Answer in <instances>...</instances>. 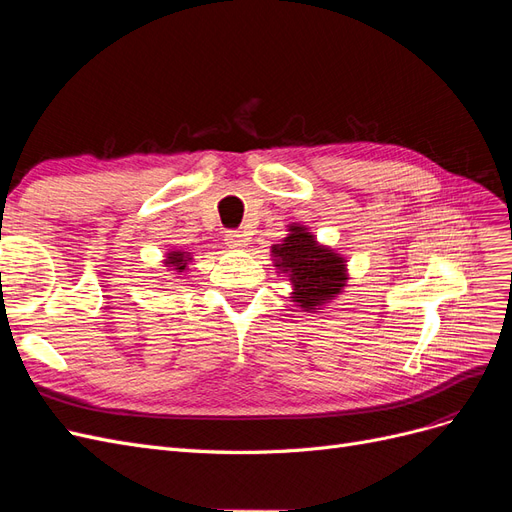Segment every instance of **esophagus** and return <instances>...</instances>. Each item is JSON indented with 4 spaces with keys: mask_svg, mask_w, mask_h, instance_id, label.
<instances>
[{
    "mask_svg": "<svg viewBox=\"0 0 512 512\" xmlns=\"http://www.w3.org/2000/svg\"><path fill=\"white\" fill-rule=\"evenodd\" d=\"M224 241H226V245L228 247H245V237L241 235V232H237V230H230V232H226V237H224Z\"/></svg>",
    "mask_w": 512,
    "mask_h": 512,
    "instance_id": "esophagus-1",
    "label": "esophagus"
}]
</instances>
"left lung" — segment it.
Returning a JSON list of instances; mask_svg holds the SVG:
<instances>
[{
	"mask_svg": "<svg viewBox=\"0 0 512 512\" xmlns=\"http://www.w3.org/2000/svg\"><path fill=\"white\" fill-rule=\"evenodd\" d=\"M275 267L288 273L292 301L318 309L346 286V260L324 245H318L312 232L303 226H290V235L271 247Z\"/></svg>",
	"mask_w": 512,
	"mask_h": 512,
	"instance_id": "obj_1",
	"label": "left lung"
}]
</instances>
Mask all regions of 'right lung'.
Masks as SVG:
<instances>
[{"instance_id":"obj_1","label":"right lung","mask_w":512,"mask_h":512,"mask_svg":"<svg viewBox=\"0 0 512 512\" xmlns=\"http://www.w3.org/2000/svg\"><path fill=\"white\" fill-rule=\"evenodd\" d=\"M188 260H192L188 252H170L166 256V265L173 267L177 273H183L185 267H188Z\"/></svg>"}]
</instances>
